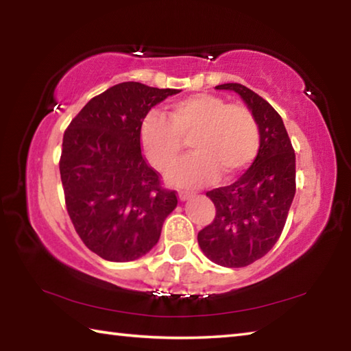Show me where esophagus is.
Here are the masks:
<instances>
[{"label": "esophagus", "instance_id": "34e87169", "mask_svg": "<svg viewBox=\"0 0 351 351\" xmlns=\"http://www.w3.org/2000/svg\"><path fill=\"white\" fill-rule=\"evenodd\" d=\"M178 197H180L181 201H186V199L190 198V192H182V190H181V192L178 193Z\"/></svg>", "mask_w": 351, "mask_h": 351}]
</instances>
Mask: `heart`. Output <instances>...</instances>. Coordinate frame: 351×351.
<instances>
[{
    "label": "heart",
    "mask_w": 351,
    "mask_h": 351,
    "mask_svg": "<svg viewBox=\"0 0 351 351\" xmlns=\"http://www.w3.org/2000/svg\"><path fill=\"white\" fill-rule=\"evenodd\" d=\"M187 139L195 153L170 175L171 182L182 187L203 186L218 175L232 180L252 164L260 147L258 123L252 112L213 94L176 100L169 106V119L158 111L142 119L141 148L161 173L180 161Z\"/></svg>",
    "instance_id": "b5f03b06"
}]
</instances>
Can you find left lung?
I'll return each mask as SVG.
<instances>
[{"label":"left lung","mask_w":351,"mask_h":351,"mask_svg":"<svg viewBox=\"0 0 351 351\" xmlns=\"http://www.w3.org/2000/svg\"><path fill=\"white\" fill-rule=\"evenodd\" d=\"M217 90L239 93L258 123L257 158L239 181L209 190L215 218L198 232L206 257L226 268H243L268 254L287 223L295 193V153L278 112L240 83Z\"/></svg>","instance_id":"obj_1"}]
</instances>
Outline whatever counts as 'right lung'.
Here are the masks:
<instances>
[{
    "label": "right lung",
    "mask_w": 351,
    "mask_h": 351,
    "mask_svg": "<svg viewBox=\"0 0 351 351\" xmlns=\"http://www.w3.org/2000/svg\"><path fill=\"white\" fill-rule=\"evenodd\" d=\"M176 93L119 83L93 97L64 132L58 162L64 204L75 232L99 257L132 261L145 255L178 204L139 142L142 119Z\"/></svg>",
    "instance_id": "obj_1"
}]
</instances>
